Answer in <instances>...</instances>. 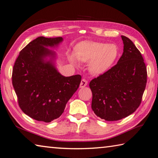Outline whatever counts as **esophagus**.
<instances>
[{"label":"esophagus","mask_w":158,"mask_h":158,"mask_svg":"<svg viewBox=\"0 0 158 158\" xmlns=\"http://www.w3.org/2000/svg\"><path fill=\"white\" fill-rule=\"evenodd\" d=\"M87 84H88V82H87V80L85 79H82L81 80V82H80V88H84V87H85Z\"/></svg>","instance_id":"34e87169"}]
</instances>
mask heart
Returning a JSON list of instances; mask_svg holds the SVG:
<instances>
[{
	"instance_id": "b5f03b06",
	"label": "heart",
	"mask_w": 158,
	"mask_h": 158,
	"mask_svg": "<svg viewBox=\"0 0 158 158\" xmlns=\"http://www.w3.org/2000/svg\"><path fill=\"white\" fill-rule=\"evenodd\" d=\"M119 55L115 44L98 42L85 41L77 44L76 53L69 55V60L77 65L78 60L88 62V69L93 75H100L106 72L116 60Z\"/></svg>"
}]
</instances>
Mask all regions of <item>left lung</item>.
Returning a JSON list of instances; mask_svg holds the SVG:
<instances>
[{
    "label": "left lung",
    "instance_id": "1",
    "mask_svg": "<svg viewBox=\"0 0 158 158\" xmlns=\"http://www.w3.org/2000/svg\"><path fill=\"white\" fill-rule=\"evenodd\" d=\"M123 53L117 64L90 81L91 107L98 117L116 121L128 116L141 103L147 83V68L141 53L124 36Z\"/></svg>",
    "mask_w": 158,
    "mask_h": 158
}]
</instances>
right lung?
<instances>
[{"label": "right lung", "mask_w": 158, "mask_h": 158, "mask_svg": "<svg viewBox=\"0 0 158 158\" xmlns=\"http://www.w3.org/2000/svg\"><path fill=\"white\" fill-rule=\"evenodd\" d=\"M62 37H38L19 52L13 66L12 83L20 108L37 121L51 122L64 113L81 82V76L65 77L55 66V48Z\"/></svg>", "instance_id": "obj_1"}]
</instances>
